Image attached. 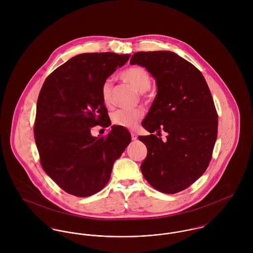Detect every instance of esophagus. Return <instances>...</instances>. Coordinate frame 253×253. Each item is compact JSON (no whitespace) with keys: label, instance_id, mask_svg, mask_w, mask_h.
<instances>
[{"label":"esophagus","instance_id":"obj_1","mask_svg":"<svg viewBox=\"0 0 253 253\" xmlns=\"http://www.w3.org/2000/svg\"><path fill=\"white\" fill-rule=\"evenodd\" d=\"M131 139L136 140L137 139V134L135 132H131Z\"/></svg>","mask_w":253,"mask_h":253}]
</instances>
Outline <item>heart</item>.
<instances>
[{
	"mask_svg": "<svg viewBox=\"0 0 253 253\" xmlns=\"http://www.w3.org/2000/svg\"><path fill=\"white\" fill-rule=\"evenodd\" d=\"M121 78L140 93L148 90L151 85V78L142 67L134 66L127 68L121 73ZM112 83L107 80L102 84L100 88L101 98L106 106H111L112 103ZM142 117L143 111L141 109L131 111L119 110L113 114L112 122L114 125L125 128H134Z\"/></svg>",
	"mask_w": 253,
	"mask_h": 253,
	"instance_id": "1",
	"label": "heart"
}]
</instances>
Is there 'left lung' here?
I'll return each instance as SVG.
<instances>
[{
    "label": "left lung",
    "instance_id": "left-lung-1",
    "mask_svg": "<svg viewBox=\"0 0 253 253\" xmlns=\"http://www.w3.org/2000/svg\"><path fill=\"white\" fill-rule=\"evenodd\" d=\"M129 63L146 68L158 88L141 124L151 134L138 136L148 150L142 174L156 190L178 193L199 179L211 160L218 116L211 90L203 74L172 51H138ZM162 130L168 133L166 142L156 136Z\"/></svg>",
    "mask_w": 253,
    "mask_h": 253
}]
</instances>
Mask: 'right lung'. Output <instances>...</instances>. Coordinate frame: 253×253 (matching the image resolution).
<instances>
[{
	"mask_svg": "<svg viewBox=\"0 0 253 253\" xmlns=\"http://www.w3.org/2000/svg\"><path fill=\"white\" fill-rule=\"evenodd\" d=\"M130 54L82 53L44 81L37 101L34 134L41 165L65 192L88 197L108 183L112 168L131 141L129 131L112 126L94 137L95 126L111 125L100 88Z\"/></svg>",
	"mask_w": 253,
	"mask_h": 253,
	"instance_id": "right-lung-1",
	"label": "right lung"
}]
</instances>
